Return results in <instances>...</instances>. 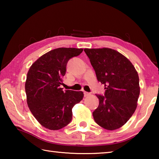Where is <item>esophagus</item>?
I'll list each match as a JSON object with an SVG mask.
<instances>
[{
    "instance_id": "obj_1",
    "label": "esophagus",
    "mask_w": 159,
    "mask_h": 159,
    "mask_svg": "<svg viewBox=\"0 0 159 159\" xmlns=\"http://www.w3.org/2000/svg\"><path fill=\"white\" fill-rule=\"evenodd\" d=\"M89 95H90V93H87V92H84V97H88Z\"/></svg>"
}]
</instances>
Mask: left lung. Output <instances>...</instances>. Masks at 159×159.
<instances>
[{"label":"left lung","mask_w":159,"mask_h":159,"mask_svg":"<svg viewBox=\"0 0 159 159\" xmlns=\"http://www.w3.org/2000/svg\"><path fill=\"white\" fill-rule=\"evenodd\" d=\"M97 79L106 89L96 95L99 106L93 112L95 121L104 129L114 130L130 119L137 108L139 95V76L130 60L111 48H85Z\"/></svg>","instance_id":"obj_1"}]
</instances>
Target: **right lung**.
Segmentation results:
<instances>
[{"label": "right lung", "mask_w": 159, "mask_h": 159, "mask_svg": "<svg viewBox=\"0 0 159 159\" xmlns=\"http://www.w3.org/2000/svg\"><path fill=\"white\" fill-rule=\"evenodd\" d=\"M83 49L59 48L39 57L29 69L25 83L26 101L32 114L45 128L57 130L72 119V108L83 98L82 91L60 88L70 59Z\"/></svg>", "instance_id": "obj_1"}]
</instances>
